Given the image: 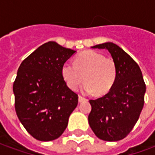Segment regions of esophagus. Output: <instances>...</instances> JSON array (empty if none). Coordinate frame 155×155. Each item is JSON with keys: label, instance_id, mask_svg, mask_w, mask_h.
I'll return each mask as SVG.
<instances>
[{"label": "esophagus", "instance_id": "1", "mask_svg": "<svg viewBox=\"0 0 155 155\" xmlns=\"http://www.w3.org/2000/svg\"><path fill=\"white\" fill-rule=\"evenodd\" d=\"M86 100H87V99L83 97H82V96H79V97H78V101H79V102H82V101H86Z\"/></svg>", "mask_w": 155, "mask_h": 155}]
</instances>
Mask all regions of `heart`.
I'll return each instance as SVG.
<instances>
[{"instance_id": "heart-1", "label": "heart", "mask_w": 155, "mask_h": 155, "mask_svg": "<svg viewBox=\"0 0 155 155\" xmlns=\"http://www.w3.org/2000/svg\"><path fill=\"white\" fill-rule=\"evenodd\" d=\"M61 73L67 86L75 91L85 81L83 91L105 94L113 87L117 77L116 63L97 51H84L78 54L74 63L63 64Z\"/></svg>"}]
</instances>
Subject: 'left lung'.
<instances>
[{"mask_svg": "<svg viewBox=\"0 0 155 155\" xmlns=\"http://www.w3.org/2000/svg\"><path fill=\"white\" fill-rule=\"evenodd\" d=\"M92 48L109 51L116 63L117 77L108 93L89 101V125L102 140H120L129 135L140 117L144 103L145 83L139 65L118 45L107 42Z\"/></svg>", "mask_w": 155, "mask_h": 155, "instance_id": "8db88e82", "label": "left lung"}]
</instances>
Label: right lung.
<instances>
[{
	"label": "right lung",
	"instance_id": "add662e5",
	"mask_svg": "<svg viewBox=\"0 0 155 155\" xmlns=\"http://www.w3.org/2000/svg\"><path fill=\"white\" fill-rule=\"evenodd\" d=\"M76 51L49 41L24 59L13 84L15 108L27 131L40 141L59 137L78 102L63 78V64Z\"/></svg>",
	"mask_w": 155,
	"mask_h": 155
}]
</instances>
